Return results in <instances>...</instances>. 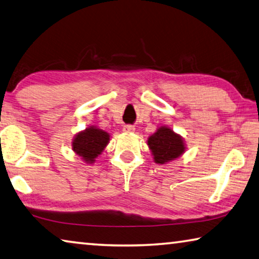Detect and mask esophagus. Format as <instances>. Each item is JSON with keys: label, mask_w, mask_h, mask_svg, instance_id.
I'll return each instance as SVG.
<instances>
[{"label": "esophagus", "mask_w": 259, "mask_h": 259, "mask_svg": "<svg viewBox=\"0 0 259 259\" xmlns=\"http://www.w3.org/2000/svg\"><path fill=\"white\" fill-rule=\"evenodd\" d=\"M122 131H124L125 133H131V132H133V131H134V126H132V125H125L124 127H122Z\"/></svg>", "instance_id": "obj_1"}]
</instances>
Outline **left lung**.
Instances as JSON below:
<instances>
[{"instance_id":"1","label":"left lung","mask_w":259,"mask_h":259,"mask_svg":"<svg viewBox=\"0 0 259 259\" xmlns=\"http://www.w3.org/2000/svg\"><path fill=\"white\" fill-rule=\"evenodd\" d=\"M147 145L154 156V162L157 164H167L176 160L187 149L184 138L168 126H159L148 138Z\"/></svg>"}]
</instances>
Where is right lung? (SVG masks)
<instances>
[{
	"instance_id": "right-lung-1",
	"label": "right lung",
	"mask_w": 259,
	"mask_h": 259,
	"mask_svg": "<svg viewBox=\"0 0 259 259\" xmlns=\"http://www.w3.org/2000/svg\"><path fill=\"white\" fill-rule=\"evenodd\" d=\"M110 141V134L96 126H90L80 131L72 140V150L78 155L82 162L87 164L95 163Z\"/></svg>"
}]
</instances>
